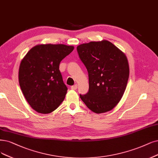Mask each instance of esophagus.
<instances>
[{"label":"esophagus","instance_id":"34e87169","mask_svg":"<svg viewBox=\"0 0 158 158\" xmlns=\"http://www.w3.org/2000/svg\"><path fill=\"white\" fill-rule=\"evenodd\" d=\"M70 88H71V89H72V90H76V89H77V85H73V86H72L71 87H70Z\"/></svg>","mask_w":158,"mask_h":158}]
</instances>
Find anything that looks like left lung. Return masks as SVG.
<instances>
[{
	"label": "left lung",
	"mask_w": 158,
	"mask_h": 158,
	"mask_svg": "<svg viewBox=\"0 0 158 158\" xmlns=\"http://www.w3.org/2000/svg\"><path fill=\"white\" fill-rule=\"evenodd\" d=\"M77 51L89 73V90L80 98L96 113L112 110L118 103L129 78L126 55L109 41L90 42Z\"/></svg>",
	"instance_id": "left-lung-1"
}]
</instances>
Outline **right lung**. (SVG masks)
Masks as SVG:
<instances>
[{
	"mask_svg": "<svg viewBox=\"0 0 158 158\" xmlns=\"http://www.w3.org/2000/svg\"><path fill=\"white\" fill-rule=\"evenodd\" d=\"M63 44L38 45L29 51L19 69V83L31 107L40 113L53 111L64 101L68 88L59 64L73 50Z\"/></svg>",
	"mask_w": 158,
	"mask_h": 158,
	"instance_id": "obj_1",
	"label": "right lung"
}]
</instances>
